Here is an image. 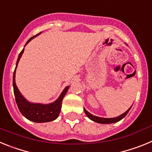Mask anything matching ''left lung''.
Returning <instances> with one entry per match:
<instances>
[{
  "label": "left lung",
  "mask_w": 152,
  "mask_h": 152,
  "mask_svg": "<svg viewBox=\"0 0 152 152\" xmlns=\"http://www.w3.org/2000/svg\"><path fill=\"white\" fill-rule=\"evenodd\" d=\"M131 107H130L128 110L126 111V112H125L124 113L120 115L119 116H117V117L116 118H110V119H109V118H101V117H98V116H93L92 114H91L89 112H88V111L86 110L84 108V110L86 115L88 116V117L89 118V119H91V120H93V121H94L98 123H102V124H110V123H116V122H119V120H121L122 119H123V118L127 115V113H128L129 111L130 110Z\"/></svg>",
  "instance_id": "left-lung-1"
}]
</instances>
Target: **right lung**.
I'll return each mask as SVG.
<instances>
[{
    "label": "right lung",
    "mask_w": 152,
    "mask_h": 152,
    "mask_svg": "<svg viewBox=\"0 0 152 152\" xmlns=\"http://www.w3.org/2000/svg\"><path fill=\"white\" fill-rule=\"evenodd\" d=\"M40 33H39V34H40ZM37 35L33 36V37H31L26 44H27L30 40L33 39ZM23 51L24 49L19 54L18 58H17V64H16V68L13 75V93H14V96H15V100L16 103L17 104V107H18L19 110H20L21 113L26 119H28L29 120H31V121L35 122V123H46V122L53 121L59 115L60 111H61V103H62L63 98H64V96L66 94V93L68 91L69 87H66V88H64V90L62 91V93L61 94L58 99L56 101H55L54 103H50V104L43 105V104H39V103H32L28 102L26 99H24L23 96L21 95V94L19 91L15 83L16 68H17V64H18L20 58Z\"/></svg>",
    "instance_id": "right-lung-1"
}]
</instances>
